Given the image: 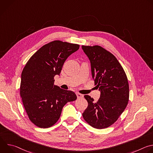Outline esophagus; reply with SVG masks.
<instances>
[{
    "label": "esophagus",
    "instance_id": "1",
    "mask_svg": "<svg viewBox=\"0 0 153 153\" xmlns=\"http://www.w3.org/2000/svg\"><path fill=\"white\" fill-rule=\"evenodd\" d=\"M76 95H77V98H82L83 97V94H81L80 93H76Z\"/></svg>",
    "mask_w": 153,
    "mask_h": 153
}]
</instances>
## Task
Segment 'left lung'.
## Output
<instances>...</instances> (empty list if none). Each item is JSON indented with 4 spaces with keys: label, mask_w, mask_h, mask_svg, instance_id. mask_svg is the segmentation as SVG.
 <instances>
[{
    "label": "left lung",
    "mask_w": 153,
    "mask_h": 153,
    "mask_svg": "<svg viewBox=\"0 0 153 153\" xmlns=\"http://www.w3.org/2000/svg\"><path fill=\"white\" fill-rule=\"evenodd\" d=\"M82 48L90 61L92 77L100 92L97 102L91 96H84L88 107L82 116L93 128H106L117 120L126 107L128 79L121 65L111 53L98 45H82Z\"/></svg>",
    "instance_id": "8db88e82"
}]
</instances>
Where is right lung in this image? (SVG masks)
Segmentation results:
<instances>
[{"instance_id":"add662e5","label":"right lung","mask_w":153,"mask_h":153,"mask_svg":"<svg viewBox=\"0 0 153 153\" xmlns=\"http://www.w3.org/2000/svg\"><path fill=\"white\" fill-rule=\"evenodd\" d=\"M79 45L55 40L43 45L29 59L21 74L20 93L30 120L46 128L59 120L62 108L77 99L76 94L54 85L64 62Z\"/></svg>"}]
</instances>
